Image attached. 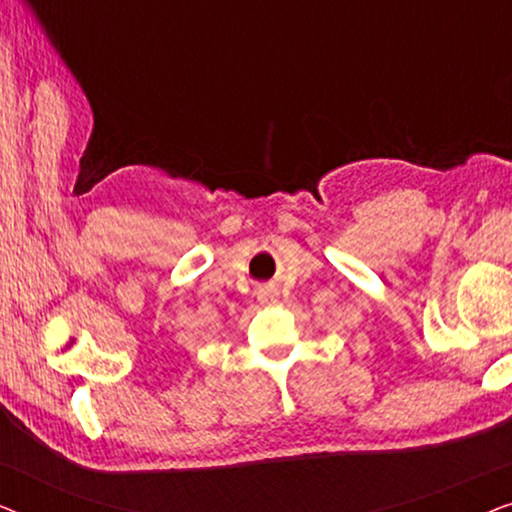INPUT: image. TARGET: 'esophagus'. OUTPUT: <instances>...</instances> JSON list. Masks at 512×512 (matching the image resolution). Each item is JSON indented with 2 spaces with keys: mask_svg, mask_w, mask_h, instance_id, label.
Wrapping results in <instances>:
<instances>
[{
  "mask_svg": "<svg viewBox=\"0 0 512 512\" xmlns=\"http://www.w3.org/2000/svg\"><path fill=\"white\" fill-rule=\"evenodd\" d=\"M258 298H261L263 303H268V300H272V291H270V289H263L261 296H258Z\"/></svg>",
  "mask_w": 512,
  "mask_h": 512,
  "instance_id": "34e87169",
  "label": "esophagus"
}]
</instances>
